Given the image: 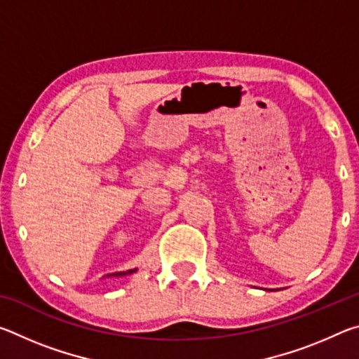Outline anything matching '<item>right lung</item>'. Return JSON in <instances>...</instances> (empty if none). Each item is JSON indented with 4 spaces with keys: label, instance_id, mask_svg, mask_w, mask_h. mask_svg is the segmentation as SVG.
<instances>
[{
    "label": "right lung",
    "instance_id": "right-lung-1",
    "mask_svg": "<svg viewBox=\"0 0 359 359\" xmlns=\"http://www.w3.org/2000/svg\"><path fill=\"white\" fill-rule=\"evenodd\" d=\"M133 272H136V269H130V271H123V272H114V274H107V277H123V276L133 274Z\"/></svg>",
    "mask_w": 359,
    "mask_h": 359
}]
</instances>
